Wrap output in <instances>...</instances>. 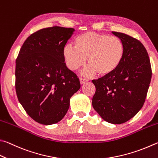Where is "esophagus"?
I'll use <instances>...</instances> for the list:
<instances>
[{"instance_id":"obj_1","label":"esophagus","mask_w":158,"mask_h":158,"mask_svg":"<svg viewBox=\"0 0 158 158\" xmlns=\"http://www.w3.org/2000/svg\"><path fill=\"white\" fill-rule=\"evenodd\" d=\"M79 80H80V83H81V84H84L88 81V80L86 79L83 78V77H79Z\"/></svg>"}]
</instances>
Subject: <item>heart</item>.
Segmentation results:
<instances>
[{
    "instance_id": "b5f03b06",
    "label": "heart",
    "mask_w": 158,
    "mask_h": 158,
    "mask_svg": "<svg viewBox=\"0 0 158 158\" xmlns=\"http://www.w3.org/2000/svg\"><path fill=\"white\" fill-rule=\"evenodd\" d=\"M75 48L65 45L63 54L65 64L75 71L84 66L88 59V75L96 73L102 77L113 74L119 67L125 54L124 43L118 37L88 31L80 34L74 41Z\"/></svg>"
}]
</instances>
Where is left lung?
<instances>
[{
    "label": "left lung",
    "mask_w": 158,
    "mask_h": 158,
    "mask_svg": "<svg viewBox=\"0 0 158 158\" xmlns=\"http://www.w3.org/2000/svg\"><path fill=\"white\" fill-rule=\"evenodd\" d=\"M124 43L125 54L115 72L93 80L96 88L93 106L106 122L120 124L128 121L144 105L152 70L147 50L127 34L113 31Z\"/></svg>",
    "instance_id": "1"
}]
</instances>
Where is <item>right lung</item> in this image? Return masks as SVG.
Returning a JSON list of instances; mask_svg holds the SVG:
<instances>
[{
  "label": "right lung",
  "mask_w": 158,
  "mask_h": 158,
  "mask_svg": "<svg viewBox=\"0 0 158 158\" xmlns=\"http://www.w3.org/2000/svg\"><path fill=\"white\" fill-rule=\"evenodd\" d=\"M74 30L53 26L31 34L16 60L15 88L22 106L39 124L64 118L70 97L80 88L77 74L65 65V45Z\"/></svg>",
  "instance_id": "1"
}]
</instances>
